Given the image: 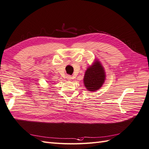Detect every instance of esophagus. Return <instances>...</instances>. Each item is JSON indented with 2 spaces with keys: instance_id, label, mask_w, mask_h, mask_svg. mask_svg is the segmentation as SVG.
I'll return each instance as SVG.
<instances>
[{
  "instance_id": "1",
  "label": "esophagus",
  "mask_w": 149,
  "mask_h": 149,
  "mask_svg": "<svg viewBox=\"0 0 149 149\" xmlns=\"http://www.w3.org/2000/svg\"><path fill=\"white\" fill-rule=\"evenodd\" d=\"M67 79H68V80H71V79H72V76H70V75H67Z\"/></svg>"
}]
</instances>
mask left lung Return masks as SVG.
<instances>
[{
  "mask_svg": "<svg viewBox=\"0 0 149 149\" xmlns=\"http://www.w3.org/2000/svg\"><path fill=\"white\" fill-rule=\"evenodd\" d=\"M105 72L100 62L96 61L92 66L86 70L84 83L88 90L94 91L101 88L105 81Z\"/></svg>",
  "mask_w": 149,
  "mask_h": 149,
  "instance_id": "obj_1",
  "label": "left lung"
}]
</instances>
